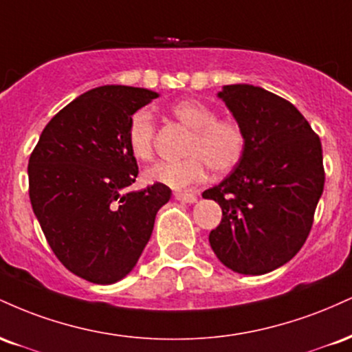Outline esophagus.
<instances>
[{"mask_svg": "<svg viewBox=\"0 0 352 352\" xmlns=\"http://www.w3.org/2000/svg\"><path fill=\"white\" fill-rule=\"evenodd\" d=\"M175 199L185 201V204H195L197 195H193V193H175Z\"/></svg>", "mask_w": 352, "mask_h": 352, "instance_id": "1", "label": "esophagus"}]
</instances>
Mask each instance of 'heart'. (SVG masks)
I'll use <instances>...</instances> for the list:
<instances>
[{"mask_svg":"<svg viewBox=\"0 0 352 352\" xmlns=\"http://www.w3.org/2000/svg\"><path fill=\"white\" fill-rule=\"evenodd\" d=\"M172 114L192 129L185 145V159L159 162L145 172L151 184L184 190L199 184L207 175V167L217 175L227 173L240 164L245 153V132L232 117H217L215 109L199 99H182L172 106ZM155 124L152 114L139 109L129 120L127 145L137 160L148 162L153 157Z\"/></svg>","mask_w":352,"mask_h":352,"instance_id":"heart-1","label":"heart"}]
</instances>
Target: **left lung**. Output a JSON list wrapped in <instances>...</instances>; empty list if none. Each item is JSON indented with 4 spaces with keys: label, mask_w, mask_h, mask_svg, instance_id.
<instances>
[{
    "label": "left lung",
    "mask_w": 352,
    "mask_h": 352,
    "mask_svg": "<svg viewBox=\"0 0 352 352\" xmlns=\"http://www.w3.org/2000/svg\"><path fill=\"white\" fill-rule=\"evenodd\" d=\"M218 98L246 144L235 170L204 192L223 213L208 241L227 268L265 274L288 263L309 235L324 188L321 140L292 102L265 89L232 84Z\"/></svg>",
    "instance_id": "left-lung-1"
}]
</instances>
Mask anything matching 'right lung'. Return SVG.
Instances as JSON below:
<instances>
[{"label":"right lung","mask_w":352,"mask_h":352,"mask_svg":"<svg viewBox=\"0 0 352 352\" xmlns=\"http://www.w3.org/2000/svg\"><path fill=\"white\" fill-rule=\"evenodd\" d=\"M159 94L131 86L91 89L44 127L28 164L30 199L58 260L84 280L112 285L134 268L151 240L167 185L122 193L139 167L129 120Z\"/></svg>","instance_id":"add662e5"}]
</instances>
